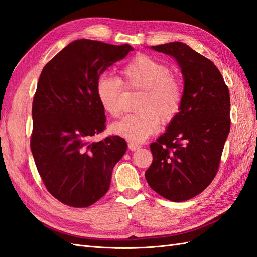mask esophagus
Wrapping results in <instances>:
<instances>
[{
    "label": "esophagus",
    "mask_w": 257,
    "mask_h": 257,
    "mask_svg": "<svg viewBox=\"0 0 257 257\" xmlns=\"http://www.w3.org/2000/svg\"><path fill=\"white\" fill-rule=\"evenodd\" d=\"M128 148L132 151H135V150H138L139 148H141V145L135 144V143H128Z\"/></svg>",
    "instance_id": "obj_1"
}]
</instances>
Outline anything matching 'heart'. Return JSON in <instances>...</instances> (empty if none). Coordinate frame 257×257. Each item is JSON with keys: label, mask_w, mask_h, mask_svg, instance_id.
<instances>
[{"label": "heart", "mask_w": 257, "mask_h": 257, "mask_svg": "<svg viewBox=\"0 0 257 257\" xmlns=\"http://www.w3.org/2000/svg\"><path fill=\"white\" fill-rule=\"evenodd\" d=\"M122 75L123 81L112 76L102 77L96 87L97 97L106 112L118 119L124 112V85L142 92L137 112L114 124L112 131L132 143H143L158 131L161 122L169 124L177 118L182 107L183 85L167 64L146 54L128 62Z\"/></svg>", "instance_id": "obj_1"}]
</instances>
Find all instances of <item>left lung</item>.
I'll return each instance as SVG.
<instances>
[{"label":"left lung","instance_id":"8db88e82","mask_svg":"<svg viewBox=\"0 0 257 257\" xmlns=\"http://www.w3.org/2000/svg\"><path fill=\"white\" fill-rule=\"evenodd\" d=\"M151 48L178 61L184 94L177 118L150 145L153 161L145 176L161 196L184 201L203 192L219 170L230 130L229 91L213 62L188 45L174 42Z\"/></svg>","mask_w":257,"mask_h":257}]
</instances>
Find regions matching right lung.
I'll return each instance as SVG.
<instances>
[{
  "instance_id": "1",
  "label": "right lung",
  "mask_w": 257,
  "mask_h": 257,
  "mask_svg": "<svg viewBox=\"0 0 257 257\" xmlns=\"http://www.w3.org/2000/svg\"><path fill=\"white\" fill-rule=\"evenodd\" d=\"M132 50L128 44L83 38L68 44L43 68L30 146L46 189L62 204L89 207L109 189L113 166L127 145L116 135L92 142L106 128L96 87L100 74Z\"/></svg>"
}]
</instances>
